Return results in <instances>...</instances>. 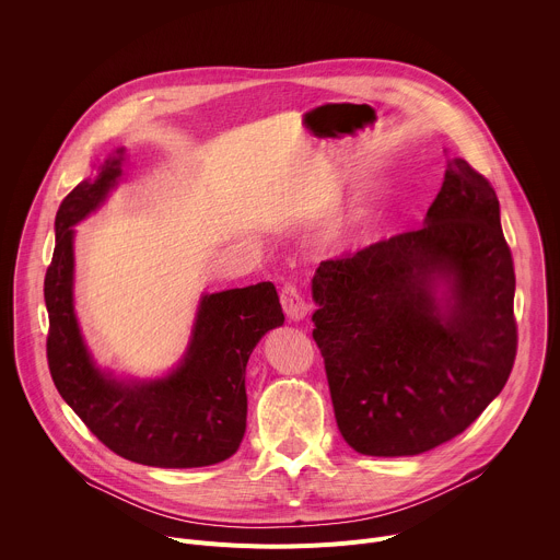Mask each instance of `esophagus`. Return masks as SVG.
Listing matches in <instances>:
<instances>
[{"instance_id":"34e87169","label":"esophagus","mask_w":560,"mask_h":560,"mask_svg":"<svg viewBox=\"0 0 560 560\" xmlns=\"http://www.w3.org/2000/svg\"><path fill=\"white\" fill-rule=\"evenodd\" d=\"M281 305H283V312L292 318V322H301V318H305V314L310 310V305H307V301L301 294L296 283H285L283 285V290H281Z\"/></svg>"}]
</instances>
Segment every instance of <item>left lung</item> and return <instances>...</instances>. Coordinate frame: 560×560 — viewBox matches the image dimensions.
<instances>
[{
	"label": "left lung",
	"mask_w": 560,
	"mask_h": 560,
	"mask_svg": "<svg viewBox=\"0 0 560 560\" xmlns=\"http://www.w3.org/2000/svg\"><path fill=\"white\" fill-rule=\"evenodd\" d=\"M514 288L497 192L458 156L421 230L318 264L312 337L346 443L415 456L467 430L516 359Z\"/></svg>",
	"instance_id": "obj_1"
}]
</instances>
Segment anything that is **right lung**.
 <instances>
[{
    "instance_id": "obj_1",
    "label": "right lung",
    "mask_w": 560,
    "mask_h": 560,
    "mask_svg": "<svg viewBox=\"0 0 560 560\" xmlns=\"http://www.w3.org/2000/svg\"><path fill=\"white\" fill-rule=\"evenodd\" d=\"M72 188L55 217V253L44 279L46 357L72 412L115 454L150 467H203L230 458L246 432V365L259 339L283 326L277 288L261 281L201 299L190 346L168 376L117 381L104 374L72 307V225L121 177V156Z\"/></svg>"
}]
</instances>
